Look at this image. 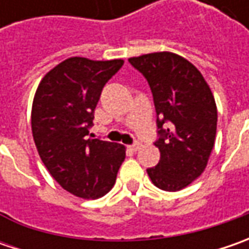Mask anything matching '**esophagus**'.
<instances>
[{
  "label": "esophagus",
  "instance_id": "esophagus-1",
  "mask_svg": "<svg viewBox=\"0 0 249 249\" xmlns=\"http://www.w3.org/2000/svg\"><path fill=\"white\" fill-rule=\"evenodd\" d=\"M140 147H141V144H140V142H134L133 145H129L127 148L131 149V151H134V152H136V151H139Z\"/></svg>",
  "mask_w": 249,
  "mask_h": 249
}]
</instances>
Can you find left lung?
Listing matches in <instances>:
<instances>
[{
    "instance_id": "1",
    "label": "left lung",
    "mask_w": 249,
    "mask_h": 249,
    "mask_svg": "<svg viewBox=\"0 0 249 249\" xmlns=\"http://www.w3.org/2000/svg\"><path fill=\"white\" fill-rule=\"evenodd\" d=\"M129 62L147 79L158 115L160 159L147 173L160 190L180 191L202 175L215 145L213 94L196 66L175 53H145Z\"/></svg>"
}]
</instances>
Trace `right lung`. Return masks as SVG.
<instances>
[{
  "label": "right lung",
  "instance_id": "obj_1",
  "mask_svg": "<svg viewBox=\"0 0 249 249\" xmlns=\"http://www.w3.org/2000/svg\"><path fill=\"white\" fill-rule=\"evenodd\" d=\"M123 59L92 61L72 56L41 79L32 107L34 144L56 183L84 199L104 196L115 184L126 148L91 139L101 91Z\"/></svg>",
  "mask_w": 249,
  "mask_h": 249
}]
</instances>
